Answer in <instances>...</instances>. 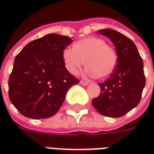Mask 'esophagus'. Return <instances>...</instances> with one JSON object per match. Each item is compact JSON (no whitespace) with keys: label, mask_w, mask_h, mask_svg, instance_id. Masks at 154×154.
Segmentation results:
<instances>
[{"label":"esophagus","mask_w":154,"mask_h":154,"mask_svg":"<svg viewBox=\"0 0 154 154\" xmlns=\"http://www.w3.org/2000/svg\"><path fill=\"white\" fill-rule=\"evenodd\" d=\"M79 84L82 85H89V82H88V81H83V80H80V81H79Z\"/></svg>","instance_id":"obj_1"}]
</instances>
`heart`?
I'll return each mask as SVG.
<instances>
[{
  "mask_svg": "<svg viewBox=\"0 0 154 154\" xmlns=\"http://www.w3.org/2000/svg\"><path fill=\"white\" fill-rule=\"evenodd\" d=\"M62 58L66 69L78 75L85 60V73L89 76L107 78L117 65V54L113 48L99 37H88L79 40L74 48H65Z\"/></svg>",
  "mask_w": 154,
  "mask_h": 154,
  "instance_id": "b5f03b06",
  "label": "heart"
}]
</instances>
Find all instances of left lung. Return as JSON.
I'll use <instances>...</instances> for the list:
<instances>
[{
	"mask_svg": "<svg viewBox=\"0 0 154 154\" xmlns=\"http://www.w3.org/2000/svg\"><path fill=\"white\" fill-rule=\"evenodd\" d=\"M97 33L112 41L118 60L109 78L99 84L101 93L92 100V104L102 115L121 117L140 102L146 82L143 62L135 44L126 35L112 29L100 30Z\"/></svg>",
	"mask_w": 154,
	"mask_h": 154,
	"instance_id": "8db88e82",
	"label": "left lung"
}]
</instances>
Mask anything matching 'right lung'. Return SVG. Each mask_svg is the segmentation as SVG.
<instances>
[{"label": "right lung", "mask_w": 154, "mask_h": 154, "mask_svg": "<svg viewBox=\"0 0 154 154\" xmlns=\"http://www.w3.org/2000/svg\"><path fill=\"white\" fill-rule=\"evenodd\" d=\"M72 41L70 37L48 34L27 44L16 56L8 81L9 98L24 116L34 119L53 116L69 89L79 84L62 58Z\"/></svg>", "instance_id": "obj_1"}]
</instances>
